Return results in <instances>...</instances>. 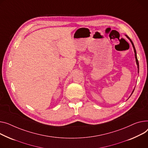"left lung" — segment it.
Masks as SVG:
<instances>
[{"label": "left lung", "instance_id": "1", "mask_svg": "<svg viewBox=\"0 0 148 148\" xmlns=\"http://www.w3.org/2000/svg\"><path fill=\"white\" fill-rule=\"evenodd\" d=\"M125 36L129 39V40L130 41V42L132 43V46H133V49H134V56H135V59H136V64H137V70H138V73H139V62H138V60H137V53H136V49H135V47H134V44H133V42L132 41V40L131 39L128 37L127 35H125ZM134 88L133 89V92H132V94H131V95L133 94V92H134ZM131 95L130 96V97L131 96Z\"/></svg>", "mask_w": 148, "mask_h": 148}]
</instances>
